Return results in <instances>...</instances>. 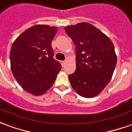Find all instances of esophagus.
Returning <instances> with one entry per match:
<instances>
[{
	"label": "esophagus",
	"instance_id": "esophagus-1",
	"mask_svg": "<svg viewBox=\"0 0 132 132\" xmlns=\"http://www.w3.org/2000/svg\"><path fill=\"white\" fill-rule=\"evenodd\" d=\"M61 64V66H63L64 64H65V61H60Z\"/></svg>",
	"mask_w": 132,
	"mask_h": 132
}]
</instances>
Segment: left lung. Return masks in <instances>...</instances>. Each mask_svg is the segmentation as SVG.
Masks as SVG:
<instances>
[{
  "mask_svg": "<svg viewBox=\"0 0 132 132\" xmlns=\"http://www.w3.org/2000/svg\"><path fill=\"white\" fill-rule=\"evenodd\" d=\"M64 29L76 46V69L69 75L72 88L82 97H95L110 81L116 66L113 43L107 35L88 22L66 26Z\"/></svg>",
  "mask_w": 132,
  "mask_h": 132,
  "instance_id": "8db88e82",
  "label": "left lung"
}]
</instances>
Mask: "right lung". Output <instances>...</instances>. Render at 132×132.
I'll return each mask as SVG.
<instances>
[{"instance_id":"right-lung-1","label":"right lung","mask_w":132,"mask_h":132,"mask_svg":"<svg viewBox=\"0 0 132 132\" xmlns=\"http://www.w3.org/2000/svg\"><path fill=\"white\" fill-rule=\"evenodd\" d=\"M57 27L37 24L13 42L10 53L11 71L18 83L29 93L39 96L54 83L61 65L55 60L52 42Z\"/></svg>"}]
</instances>
